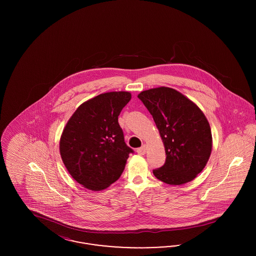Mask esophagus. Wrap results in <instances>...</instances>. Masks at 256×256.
<instances>
[{
	"label": "esophagus",
	"instance_id": "1",
	"mask_svg": "<svg viewBox=\"0 0 256 256\" xmlns=\"http://www.w3.org/2000/svg\"><path fill=\"white\" fill-rule=\"evenodd\" d=\"M146 145H143V146H141V148H139L137 150V152H138V154H140V156H144V154H146Z\"/></svg>",
	"mask_w": 256,
	"mask_h": 256
}]
</instances>
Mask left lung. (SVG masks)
<instances>
[{
    "instance_id": "obj_1",
    "label": "left lung",
    "mask_w": 256,
    "mask_h": 256,
    "mask_svg": "<svg viewBox=\"0 0 256 256\" xmlns=\"http://www.w3.org/2000/svg\"><path fill=\"white\" fill-rule=\"evenodd\" d=\"M138 98L156 122L165 148L166 161L152 170L170 185L192 182L204 170L212 150V134L204 112L191 100L169 87L141 92Z\"/></svg>"
}]
</instances>
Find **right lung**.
Instances as JSON below:
<instances>
[{"instance_id":"right-lung-1","label":"right lung","mask_w":256,"mask_h":256,"mask_svg":"<svg viewBox=\"0 0 256 256\" xmlns=\"http://www.w3.org/2000/svg\"><path fill=\"white\" fill-rule=\"evenodd\" d=\"M130 98L126 91L92 98L76 108L62 132V161L74 180L89 190L100 191L115 182L134 152L118 122Z\"/></svg>"}]
</instances>
